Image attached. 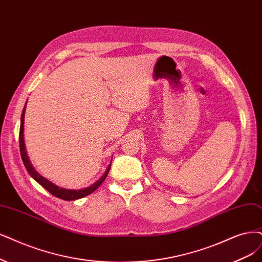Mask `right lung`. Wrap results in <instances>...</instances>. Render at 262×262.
<instances>
[{"label":"right lung","mask_w":262,"mask_h":262,"mask_svg":"<svg viewBox=\"0 0 262 262\" xmlns=\"http://www.w3.org/2000/svg\"><path fill=\"white\" fill-rule=\"evenodd\" d=\"M26 108H27V102L24 106V110L21 113V119H20V130H19V147H20V154H21V159L24 162V165L26 167V169L28 170V172L30 173V176L36 181L40 183V185L46 189L48 192L53 194L54 196L61 199L64 201H74V200H79L82 199L84 196L90 195L91 193H93L97 188H98L101 183L104 181V179L108 176V172L111 168V163L110 165L106 168V170L103 172V175L97 180L96 182H94L93 185H91L90 187H86L84 189H79V190H70V189H64V188H60L56 186L55 183H53L52 181H50L48 179L44 178L43 176H41L38 173L35 168L33 167V165L31 164L30 160H29V157L27 154V150H26V144H25V138H24V127H25V113H26ZM112 161V160H111Z\"/></svg>","instance_id":"right-lung-1"}]
</instances>
